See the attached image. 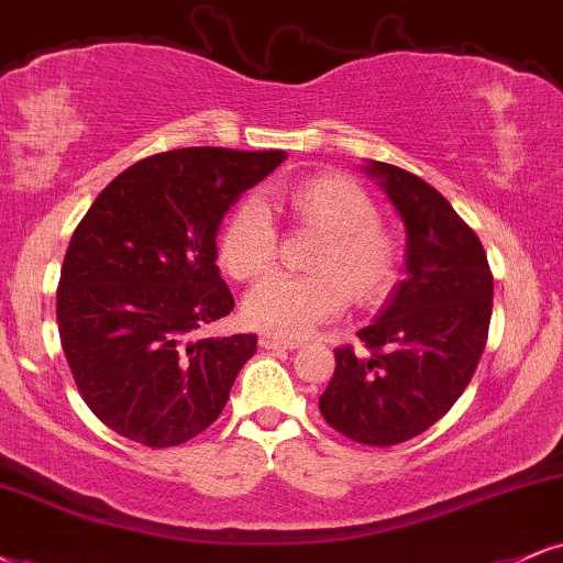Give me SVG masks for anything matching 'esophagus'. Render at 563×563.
Masks as SVG:
<instances>
[{"label":"esophagus","instance_id":"esophagus-1","mask_svg":"<svg viewBox=\"0 0 563 563\" xmlns=\"http://www.w3.org/2000/svg\"><path fill=\"white\" fill-rule=\"evenodd\" d=\"M261 346L263 350H297L300 342H292V339H279V336H261Z\"/></svg>","mask_w":563,"mask_h":563}]
</instances>
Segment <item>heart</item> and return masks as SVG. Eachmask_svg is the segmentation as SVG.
I'll return each instance as SVG.
<instances>
[{"instance_id": "obj_1", "label": "heart", "mask_w": 563, "mask_h": 563, "mask_svg": "<svg viewBox=\"0 0 563 563\" xmlns=\"http://www.w3.org/2000/svg\"><path fill=\"white\" fill-rule=\"evenodd\" d=\"M266 203L289 208L321 232L313 274H271L245 297V318L263 334L300 339L336 318L346 292L357 302L384 297L397 274V247L376 224V206L363 187L339 175H318L292 187H274ZM261 198H247L227 219L219 258L234 279H258L276 258V224Z\"/></svg>"}]
</instances>
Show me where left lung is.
Returning <instances> with one entry per match:
<instances>
[{
	"mask_svg": "<svg viewBox=\"0 0 563 563\" xmlns=\"http://www.w3.org/2000/svg\"><path fill=\"white\" fill-rule=\"evenodd\" d=\"M365 172L405 224V279L357 331L365 350H334L318 407L346 439L394 446L439 422L467 388L488 339L494 276L477 234L435 187L384 162Z\"/></svg>",
	"mask_w": 563,
	"mask_h": 563,
	"instance_id": "left-lung-1",
	"label": "left lung"
}]
</instances>
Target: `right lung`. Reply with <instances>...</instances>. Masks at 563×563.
Masks as SVG:
<instances>
[{
    "instance_id": "right-lung-1",
    "label": "right lung",
    "mask_w": 563,
    "mask_h": 563,
    "mask_svg": "<svg viewBox=\"0 0 563 563\" xmlns=\"http://www.w3.org/2000/svg\"><path fill=\"white\" fill-rule=\"evenodd\" d=\"M284 158L211 145L148 156L103 187L73 232L57 289L62 350L114 433L166 449L221 415L258 339L190 334L232 313L217 266L221 219Z\"/></svg>"
}]
</instances>
